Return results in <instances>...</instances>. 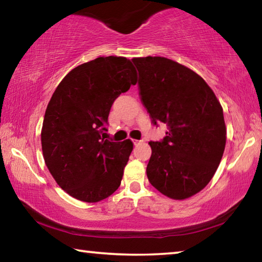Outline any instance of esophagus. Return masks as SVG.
Returning a JSON list of instances; mask_svg holds the SVG:
<instances>
[{
  "instance_id": "34e87169",
  "label": "esophagus",
  "mask_w": 262,
  "mask_h": 262,
  "mask_svg": "<svg viewBox=\"0 0 262 262\" xmlns=\"http://www.w3.org/2000/svg\"><path fill=\"white\" fill-rule=\"evenodd\" d=\"M141 140L139 141V140H133V143H134V145H137V144H140L141 143Z\"/></svg>"
}]
</instances>
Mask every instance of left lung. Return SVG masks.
Instances as JSON below:
<instances>
[{"instance_id":"obj_1","label":"left lung","mask_w":262,"mask_h":262,"mask_svg":"<svg viewBox=\"0 0 262 262\" xmlns=\"http://www.w3.org/2000/svg\"><path fill=\"white\" fill-rule=\"evenodd\" d=\"M132 61L152 125L167 126L163 140L149 142L148 179L162 194L184 200L205 188L220 165L227 141L223 110L205 79L178 62L161 56Z\"/></svg>"}]
</instances>
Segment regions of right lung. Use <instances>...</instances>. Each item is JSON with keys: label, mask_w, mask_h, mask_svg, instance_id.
<instances>
[{"label": "right lung", "mask_w": 262, "mask_h": 262, "mask_svg": "<svg viewBox=\"0 0 262 262\" xmlns=\"http://www.w3.org/2000/svg\"><path fill=\"white\" fill-rule=\"evenodd\" d=\"M135 84L136 70L126 57H97L66 75L47 105L43 159L57 185L79 201L104 200L121 184L132 141L101 134L114 100Z\"/></svg>", "instance_id": "add662e5"}]
</instances>
